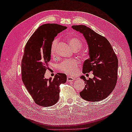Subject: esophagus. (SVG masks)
Returning a JSON list of instances; mask_svg holds the SVG:
<instances>
[{
  "instance_id": "34e87169",
  "label": "esophagus",
  "mask_w": 132,
  "mask_h": 132,
  "mask_svg": "<svg viewBox=\"0 0 132 132\" xmlns=\"http://www.w3.org/2000/svg\"><path fill=\"white\" fill-rule=\"evenodd\" d=\"M75 79H76V78L73 77H70V76H68L67 77V80L69 82H72Z\"/></svg>"
}]
</instances>
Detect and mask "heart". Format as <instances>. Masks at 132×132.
Wrapping results in <instances>:
<instances>
[{
  "label": "heart",
  "mask_w": 132,
  "mask_h": 132,
  "mask_svg": "<svg viewBox=\"0 0 132 132\" xmlns=\"http://www.w3.org/2000/svg\"><path fill=\"white\" fill-rule=\"evenodd\" d=\"M67 41L68 42L70 46L74 50H79L82 46V42L80 39L74 36L68 37ZM58 41L55 39L53 41L51 45V52L52 55H54L56 48L58 45ZM78 62L77 60L69 59L65 60L59 64L58 66L59 69L69 75H74L76 73L78 69Z\"/></svg>",
  "instance_id": "heart-1"
}]
</instances>
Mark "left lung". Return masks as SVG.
Segmentation results:
<instances>
[{"instance_id": "left-lung-1", "label": "left lung", "mask_w": 132, "mask_h": 132, "mask_svg": "<svg viewBox=\"0 0 132 132\" xmlns=\"http://www.w3.org/2000/svg\"><path fill=\"white\" fill-rule=\"evenodd\" d=\"M73 29L82 34L88 46L89 58L84 62L82 73L93 72L94 78L86 80L85 88L80 93L87 101L104 100L112 92L117 80L118 59L110 43L102 36L85 25H73Z\"/></svg>"}]
</instances>
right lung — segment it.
Segmentation results:
<instances>
[{
	"label": "right lung",
	"instance_id": "add662e5",
	"mask_svg": "<svg viewBox=\"0 0 132 132\" xmlns=\"http://www.w3.org/2000/svg\"><path fill=\"white\" fill-rule=\"evenodd\" d=\"M67 27L56 23L39 26L25 47L21 62L22 80L35 103L43 107L52 106L59 98V85L67 81V75L57 73L53 79L45 78L51 60L52 42Z\"/></svg>",
	"mask_w": 132,
	"mask_h": 132
}]
</instances>
